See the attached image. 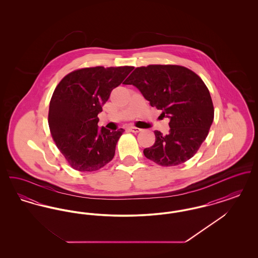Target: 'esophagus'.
<instances>
[{"label": "esophagus", "instance_id": "1", "mask_svg": "<svg viewBox=\"0 0 258 258\" xmlns=\"http://www.w3.org/2000/svg\"><path fill=\"white\" fill-rule=\"evenodd\" d=\"M128 130H130L132 133H134V134H138V133H140V132L142 131L141 128L136 127V126H128Z\"/></svg>", "mask_w": 258, "mask_h": 258}]
</instances>
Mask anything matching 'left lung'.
<instances>
[{
  "mask_svg": "<svg viewBox=\"0 0 258 258\" xmlns=\"http://www.w3.org/2000/svg\"><path fill=\"white\" fill-rule=\"evenodd\" d=\"M136 87L152 107L170 119L169 134L155 131L156 141L144 156L161 166H175L197 154L214 120L208 88L192 71L177 64L136 68L123 82Z\"/></svg>",
  "mask_w": 258,
  "mask_h": 258,
  "instance_id": "8db88e82",
  "label": "left lung"
}]
</instances>
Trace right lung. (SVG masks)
<instances>
[{
	"label": "right lung",
	"mask_w": 258,
	"mask_h": 258,
	"mask_svg": "<svg viewBox=\"0 0 258 258\" xmlns=\"http://www.w3.org/2000/svg\"><path fill=\"white\" fill-rule=\"evenodd\" d=\"M134 67H95L67 74L50 100L52 138L68 163L78 171H97L112 160L123 128L98 130V114Z\"/></svg>",
	"instance_id": "right-lung-1"
}]
</instances>
